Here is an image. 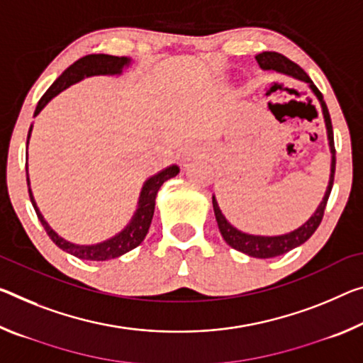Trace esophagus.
Instances as JSON below:
<instances>
[{
    "mask_svg": "<svg viewBox=\"0 0 363 363\" xmlns=\"http://www.w3.org/2000/svg\"><path fill=\"white\" fill-rule=\"evenodd\" d=\"M194 157H195V152H194V150H191V148H189V150L184 152V160H192Z\"/></svg>",
    "mask_w": 363,
    "mask_h": 363,
    "instance_id": "1",
    "label": "esophagus"
}]
</instances>
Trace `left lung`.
<instances>
[{
    "label": "left lung",
    "mask_w": 363,
    "mask_h": 363,
    "mask_svg": "<svg viewBox=\"0 0 363 363\" xmlns=\"http://www.w3.org/2000/svg\"><path fill=\"white\" fill-rule=\"evenodd\" d=\"M255 60L263 71H274L279 74H284V76L294 77L297 80H302V82L308 84L310 90L313 91L316 99H318L321 105V111H323V119L326 125V135H328V145H330L331 152V169H330V181H328L326 192L323 195V200H321L320 205L316 206L313 215L308 218V220L298 226L297 229L291 233L281 234V235H255V234H247L239 231L238 228H234L231 223L226 220V216L223 215L220 210V205H218L215 195H213V210H215V218L218 223V228H220V233L223 239L233 247V249L242 252V254L255 258H273L279 257L289 252L296 247L302 245L307 242L316 228L320 226L321 220H323V213L326 208L328 197H330L331 189H333V181H335V169H336V150H335V137H333V125H331V118L330 113H328L326 103L323 100V95L321 91L315 87L312 79L307 76V72L303 71L301 66H297L294 61L287 60L286 56L274 53V51H263V53L257 55Z\"/></svg>",
    "instance_id": "8db88e82"
}]
</instances>
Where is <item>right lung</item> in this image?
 Segmentation results:
<instances>
[{"label":"right lung","mask_w":363,"mask_h":363,"mask_svg":"<svg viewBox=\"0 0 363 363\" xmlns=\"http://www.w3.org/2000/svg\"><path fill=\"white\" fill-rule=\"evenodd\" d=\"M130 62L132 60L128 56H111V55H103V53L87 55L80 57V60H77L74 65L69 66L66 71L55 80L53 85L45 91V95L38 101L33 116H37V114L48 105V101L53 100L57 94H61L62 90H66L67 87H71V85L80 82L82 79L94 77V76H121L124 69L130 66ZM32 128L33 125H30V129H28L27 145H28V139H30ZM26 172H27V186H28V195H30V202L33 205V208H35L40 223H42L45 231H47V234L50 235V239L53 240L60 249L67 252V254L80 258V260L105 262V260H111V258H118L121 255L128 254L129 250L135 249L137 245L142 244V240L145 239L148 228H150L152 224V218L155 211V199H157L160 187L163 186V182L179 174V166L171 164L168 168L157 172V174H153L152 177H148V179L143 182L139 202H137V210L134 213V216L130 218V221L128 223V226H125L123 231L118 233L116 235H113V238L103 240V242H99V244H91V245H80V244L69 242V240L61 238V235L50 226L47 220L43 218L42 211L38 210L35 199H33V194L30 189V179H28L27 163H26Z\"/></svg>","instance_id":"add662e5"}]
</instances>
